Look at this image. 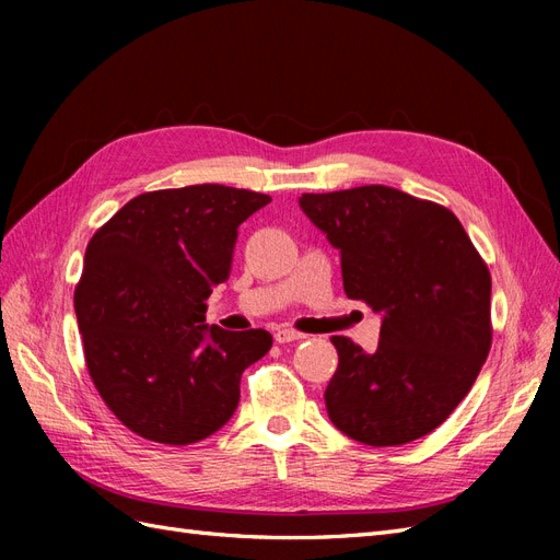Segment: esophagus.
<instances>
[{
    "instance_id": "esophagus-1",
    "label": "esophagus",
    "mask_w": 560,
    "mask_h": 560,
    "mask_svg": "<svg viewBox=\"0 0 560 560\" xmlns=\"http://www.w3.org/2000/svg\"><path fill=\"white\" fill-rule=\"evenodd\" d=\"M273 338H276V343H294V341H301V338H306V334L280 327V329H276Z\"/></svg>"
}]
</instances>
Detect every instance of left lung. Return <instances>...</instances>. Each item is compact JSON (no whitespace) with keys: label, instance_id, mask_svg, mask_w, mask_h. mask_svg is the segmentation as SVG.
I'll use <instances>...</instances> for the list:
<instances>
[{"label":"left lung","instance_id":"left-lung-1","mask_svg":"<svg viewBox=\"0 0 560 560\" xmlns=\"http://www.w3.org/2000/svg\"><path fill=\"white\" fill-rule=\"evenodd\" d=\"M299 206L341 252L348 299L383 315L374 352L331 336L327 413L366 446L416 442L453 413L488 358V266L451 210L393 186L303 194Z\"/></svg>","mask_w":560,"mask_h":560}]
</instances>
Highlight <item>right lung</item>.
I'll return each mask as SVG.
<instances>
[{"label": "right lung", "mask_w": 560, "mask_h": 560, "mask_svg": "<svg viewBox=\"0 0 560 560\" xmlns=\"http://www.w3.org/2000/svg\"><path fill=\"white\" fill-rule=\"evenodd\" d=\"M268 202L194 184L132 198L95 231L74 311L89 374L130 432L186 446L231 420L243 371L273 336L208 327L206 301L229 280L238 226Z\"/></svg>", "instance_id": "1"}]
</instances>
